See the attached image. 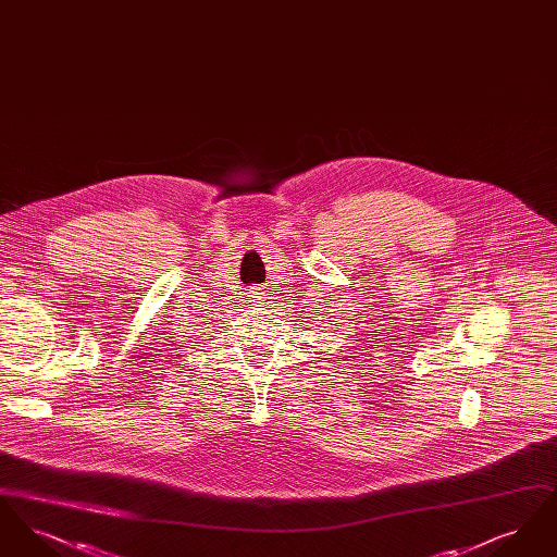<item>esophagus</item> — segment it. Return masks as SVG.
<instances>
[{
  "instance_id": "34e87169",
  "label": "esophagus",
  "mask_w": 557,
  "mask_h": 557,
  "mask_svg": "<svg viewBox=\"0 0 557 557\" xmlns=\"http://www.w3.org/2000/svg\"><path fill=\"white\" fill-rule=\"evenodd\" d=\"M250 298H252L255 302H261V300L265 298V292H263V288L255 286V288H250Z\"/></svg>"
}]
</instances>
